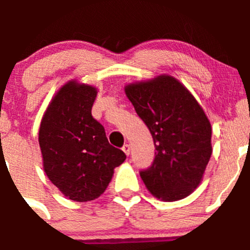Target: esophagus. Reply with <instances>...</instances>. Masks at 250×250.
Here are the masks:
<instances>
[{
  "instance_id": "1",
  "label": "esophagus",
  "mask_w": 250,
  "mask_h": 250,
  "mask_svg": "<svg viewBox=\"0 0 250 250\" xmlns=\"http://www.w3.org/2000/svg\"><path fill=\"white\" fill-rule=\"evenodd\" d=\"M122 150H123V152L125 153V155L129 156L130 155V145H129V144H125V145H123V147H122Z\"/></svg>"
}]
</instances>
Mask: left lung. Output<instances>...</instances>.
I'll return each mask as SVG.
<instances>
[{
    "mask_svg": "<svg viewBox=\"0 0 250 250\" xmlns=\"http://www.w3.org/2000/svg\"><path fill=\"white\" fill-rule=\"evenodd\" d=\"M125 90L155 143V160L140 172L144 184L158 200L188 197L211 156V125L203 109L169 75L130 83Z\"/></svg>",
    "mask_w": 250,
    "mask_h": 250,
    "instance_id": "1",
    "label": "left lung"
}]
</instances>
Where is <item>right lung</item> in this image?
<instances>
[{"label": "right lung", "instance_id": "add662e5", "mask_svg": "<svg viewBox=\"0 0 250 250\" xmlns=\"http://www.w3.org/2000/svg\"><path fill=\"white\" fill-rule=\"evenodd\" d=\"M97 88L70 81L62 85L42 117L39 143L49 180L70 200L99 197L125 155L113 147L92 116Z\"/></svg>", "mask_w": 250, "mask_h": 250}]
</instances>
